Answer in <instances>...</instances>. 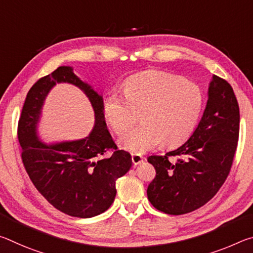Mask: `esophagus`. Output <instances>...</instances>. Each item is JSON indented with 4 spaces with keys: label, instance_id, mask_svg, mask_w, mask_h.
<instances>
[{
    "label": "esophagus",
    "instance_id": "1",
    "mask_svg": "<svg viewBox=\"0 0 253 253\" xmlns=\"http://www.w3.org/2000/svg\"><path fill=\"white\" fill-rule=\"evenodd\" d=\"M131 161H132V164H134V165H139V164H142V163H143L144 157L140 156V155H137V154H132Z\"/></svg>",
    "mask_w": 253,
    "mask_h": 253
}]
</instances>
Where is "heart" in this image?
<instances>
[{"label": "heart", "mask_w": 253, "mask_h": 253, "mask_svg": "<svg viewBox=\"0 0 253 253\" xmlns=\"http://www.w3.org/2000/svg\"><path fill=\"white\" fill-rule=\"evenodd\" d=\"M125 98L114 92L104 105L106 122L115 132L131 126L140 114L142 124L126 130L118 145L143 154L162 144L174 147L192 135L203 107V93L194 81L165 71H147L128 79Z\"/></svg>", "instance_id": "heart-1"}]
</instances>
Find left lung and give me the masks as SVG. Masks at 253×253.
<instances>
[{"label": "left lung", "instance_id": "1", "mask_svg": "<svg viewBox=\"0 0 253 253\" xmlns=\"http://www.w3.org/2000/svg\"><path fill=\"white\" fill-rule=\"evenodd\" d=\"M239 126V105L233 89L214 75L209 84L203 116L190 138L164 156L147 158L156 170L147 187L153 207L179 215L208 203L228 177Z\"/></svg>", "mask_w": 253, "mask_h": 253}]
</instances>
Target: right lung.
Listing matches in <instances>:
<instances>
[{"instance_id":"obj_1","label":"right lung","mask_w":253,"mask_h":253,"mask_svg":"<svg viewBox=\"0 0 253 253\" xmlns=\"http://www.w3.org/2000/svg\"><path fill=\"white\" fill-rule=\"evenodd\" d=\"M57 83L78 86L91 101L94 128L84 139L44 143L39 135L42 108ZM22 161L37 190L50 204L68 215L92 217L114 202L117 178L131 168V156L118 151L107 129L104 98L90 84L75 75L74 68L59 67L37 81L25 98L18 128ZM113 148L110 158L101 156Z\"/></svg>"}]
</instances>
